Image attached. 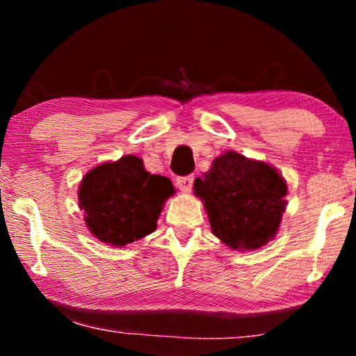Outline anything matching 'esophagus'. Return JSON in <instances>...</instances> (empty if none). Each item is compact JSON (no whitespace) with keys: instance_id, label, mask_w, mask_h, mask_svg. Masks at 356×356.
<instances>
[{"instance_id":"obj_1","label":"esophagus","mask_w":356,"mask_h":356,"mask_svg":"<svg viewBox=\"0 0 356 356\" xmlns=\"http://www.w3.org/2000/svg\"><path fill=\"white\" fill-rule=\"evenodd\" d=\"M193 180H195V176H184V177H177L176 184L179 186V190L188 193V191H191Z\"/></svg>"}]
</instances>
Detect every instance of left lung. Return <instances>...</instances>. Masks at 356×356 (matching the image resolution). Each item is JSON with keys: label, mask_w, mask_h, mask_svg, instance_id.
Masks as SVG:
<instances>
[{"label": "left lung", "mask_w": 356, "mask_h": 356, "mask_svg": "<svg viewBox=\"0 0 356 356\" xmlns=\"http://www.w3.org/2000/svg\"><path fill=\"white\" fill-rule=\"evenodd\" d=\"M195 195L204 201L212 232L222 243L257 250L278 232L287 185L273 166L229 150L195 180Z\"/></svg>", "instance_id": "1"}]
</instances>
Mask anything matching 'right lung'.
<instances>
[{
    "mask_svg": "<svg viewBox=\"0 0 356 356\" xmlns=\"http://www.w3.org/2000/svg\"><path fill=\"white\" fill-rule=\"evenodd\" d=\"M171 195L170 179L147 172L141 159L125 155L89 171L78 190V202L94 237L111 246H125L155 231Z\"/></svg>",
    "mask_w": 356,
    "mask_h": 356,
    "instance_id": "add662e5",
    "label": "right lung"
}]
</instances>
